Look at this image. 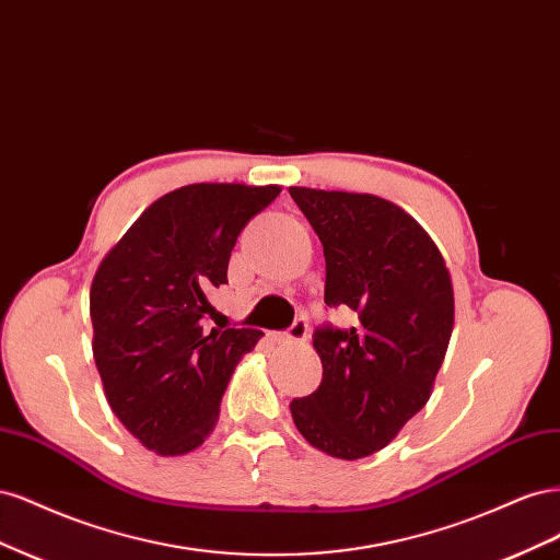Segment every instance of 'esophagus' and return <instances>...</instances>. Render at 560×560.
Wrapping results in <instances>:
<instances>
[{
  "mask_svg": "<svg viewBox=\"0 0 560 560\" xmlns=\"http://www.w3.org/2000/svg\"><path fill=\"white\" fill-rule=\"evenodd\" d=\"M282 336V341H306V338L311 336V327H308V319L306 317H296L290 329H287Z\"/></svg>",
  "mask_w": 560,
  "mask_h": 560,
  "instance_id": "34e87169",
  "label": "esophagus"
}]
</instances>
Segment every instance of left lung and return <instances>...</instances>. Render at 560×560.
<instances>
[{
  "instance_id": "left-lung-1",
  "label": "left lung",
  "mask_w": 560,
  "mask_h": 560,
  "mask_svg": "<svg viewBox=\"0 0 560 560\" xmlns=\"http://www.w3.org/2000/svg\"><path fill=\"white\" fill-rule=\"evenodd\" d=\"M325 249V303L354 313L313 334L322 381L292 399L296 430L343 460L381 451L428 404L453 331L442 252L411 214L371 194L292 186Z\"/></svg>"
}]
</instances>
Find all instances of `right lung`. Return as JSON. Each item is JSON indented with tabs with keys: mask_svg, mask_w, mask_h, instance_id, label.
I'll use <instances>...</instances> for the list:
<instances>
[{
	"mask_svg": "<svg viewBox=\"0 0 560 560\" xmlns=\"http://www.w3.org/2000/svg\"><path fill=\"white\" fill-rule=\"evenodd\" d=\"M280 186L191 184L147 208L91 287L93 358L116 418L159 455L206 442L235 364L264 331L206 329L231 249Z\"/></svg>",
	"mask_w": 560,
	"mask_h": 560,
	"instance_id": "obj_1",
	"label": "right lung"
}]
</instances>
